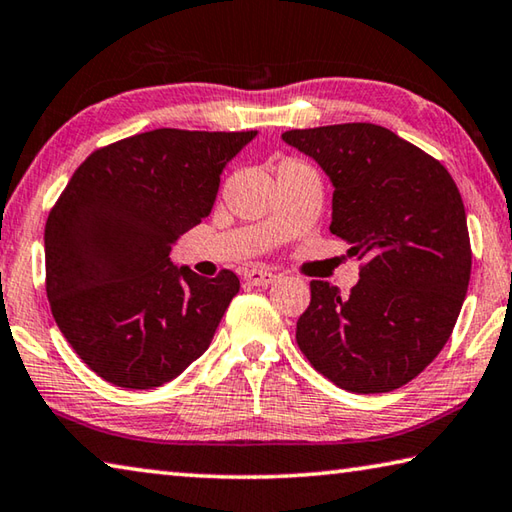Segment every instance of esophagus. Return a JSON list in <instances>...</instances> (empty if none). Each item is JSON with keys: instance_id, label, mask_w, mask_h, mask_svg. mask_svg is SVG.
<instances>
[{"instance_id": "esophagus-1", "label": "esophagus", "mask_w": 512, "mask_h": 512, "mask_svg": "<svg viewBox=\"0 0 512 512\" xmlns=\"http://www.w3.org/2000/svg\"><path fill=\"white\" fill-rule=\"evenodd\" d=\"M244 277L248 284H255V287H268V284H273L280 275L273 271H266V268H250Z\"/></svg>"}]
</instances>
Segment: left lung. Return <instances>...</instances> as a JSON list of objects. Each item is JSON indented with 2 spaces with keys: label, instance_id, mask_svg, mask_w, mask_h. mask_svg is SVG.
Masks as SVG:
<instances>
[{
  "label": "left lung",
  "instance_id": "obj_1",
  "mask_svg": "<svg viewBox=\"0 0 512 512\" xmlns=\"http://www.w3.org/2000/svg\"><path fill=\"white\" fill-rule=\"evenodd\" d=\"M282 140L332 180L329 230L361 259L350 296L309 284L298 348L343 391H395L438 357L461 314L472 271L461 192L443 164L384 126L296 128Z\"/></svg>",
  "mask_w": 512,
  "mask_h": 512
}]
</instances>
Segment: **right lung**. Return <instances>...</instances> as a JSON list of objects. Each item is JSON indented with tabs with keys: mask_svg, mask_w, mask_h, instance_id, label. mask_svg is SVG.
<instances>
[{
	"mask_svg": "<svg viewBox=\"0 0 512 512\" xmlns=\"http://www.w3.org/2000/svg\"><path fill=\"white\" fill-rule=\"evenodd\" d=\"M255 135L158 128L101 146L69 178L45 225V287L60 332L101 379L162 386L212 343L239 277H201L169 253L212 212L223 167Z\"/></svg>",
	"mask_w": 512,
	"mask_h": 512,
	"instance_id": "1",
	"label": "right lung"
}]
</instances>
